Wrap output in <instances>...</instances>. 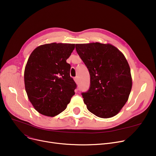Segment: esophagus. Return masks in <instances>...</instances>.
<instances>
[{"label":"esophagus","instance_id":"34e87169","mask_svg":"<svg viewBox=\"0 0 156 156\" xmlns=\"http://www.w3.org/2000/svg\"><path fill=\"white\" fill-rule=\"evenodd\" d=\"M74 80H75V81L76 82V83L78 84V78L75 77V78H74Z\"/></svg>","mask_w":156,"mask_h":156}]
</instances>
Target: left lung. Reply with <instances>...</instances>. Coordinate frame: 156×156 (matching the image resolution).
I'll use <instances>...</instances> for the list:
<instances>
[{
  "instance_id": "obj_1",
  "label": "left lung",
  "mask_w": 156,
  "mask_h": 156,
  "mask_svg": "<svg viewBox=\"0 0 156 156\" xmlns=\"http://www.w3.org/2000/svg\"><path fill=\"white\" fill-rule=\"evenodd\" d=\"M76 50L90 76L88 90L81 93L88 110L95 116H116L132 90L130 68L125 55L111 44H76Z\"/></svg>"
}]
</instances>
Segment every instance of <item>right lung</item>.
<instances>
[{"label":"right lung","instance_id":"obj_1","mask_svg":"<svg viewBox=\"0 0 156 156\" xmlns=\"http://www.w3.org/2000/svg\"><path fill=\"white\" fill-rule=\"evenodd\" d=\"M75 47L71 44H44L29 57L24 74L25 90L33 106L43 115L60 114L75 95L76 84L66 62Z\"/></svg>","mask_w":156,"mask_h":156}]
</instances>
